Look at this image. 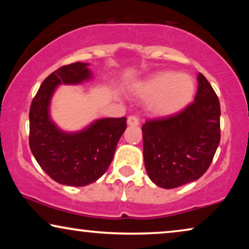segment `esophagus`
Instances as JSON below:
<instances>
[{
	"label": "esophagus",
	"instance_id": "34e87169",
	"mask_svg": "<svg viewBox=\"0 0 249 249\" xmlns=\"http://www.w3.org/2000/svg\"><path fill=\"white\" fill-rule=\"evenodd\" d=\"M128 125H138L139 124V119L136 115H130L127 120Z\"/></svg>",
	"mask_w": 249,
	"mask_h": 249
}]
</instances>
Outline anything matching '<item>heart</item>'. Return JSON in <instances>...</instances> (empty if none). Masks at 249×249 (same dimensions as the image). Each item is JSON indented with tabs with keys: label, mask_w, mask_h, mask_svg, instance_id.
<instances>
[{
	"label": "heart",
	"mask_w": 249,
	"mask_h": 249,
	"mask_svg": "<svg viewBox=\"0 0 249 249\" xmlns=\"http://www.w3.org/2000/svg\"><path fill=\"white\" fill-rule=\"evenodd\" d=\"M137 93L148 98L147 108L156 117H169L189 104L195 93V81L187 73L160 71L138 85Z\"/></svg>",
	"instance_id": "obj_1"
}]
</instances>
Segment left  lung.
<instances>
[{"instance_id": "8db88e82", "label": "left lung", "mask_w": 249, "mask_h": 249, "mask_svg": "<svg viewBox=\"0 0 249 249\" xmlns=\"http://www.w3.org/2000/svg\"><path fill=\"white\" fill-rule=\"evenodd\" d=\"M193 103L142 127L144 162L156 186L172 189L199 179L220 144V102L202 73Z\"/></svg>"}]
</instances>
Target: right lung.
Listing matches in <instances>:
<instances>
[{"label": "right lung", "instance_id": "1", "mask_svg": "<svg viewBox=\"0 0 249 249\" xmlns=\"http://www.w3.org/2000/svg\"><path fill=\"white\" fill-rule=\"evenodd\" d=\"M88 66L76 62L59 68L43 81L30 105V151L46 175L61 185L83 187L100 179L127 128L125 117L98 119L77 132L61 130L52 121L50 104L57 86L91 79Z\"/></svg>", "mask_w": 249, "mask_h": 249}]
</instances>
